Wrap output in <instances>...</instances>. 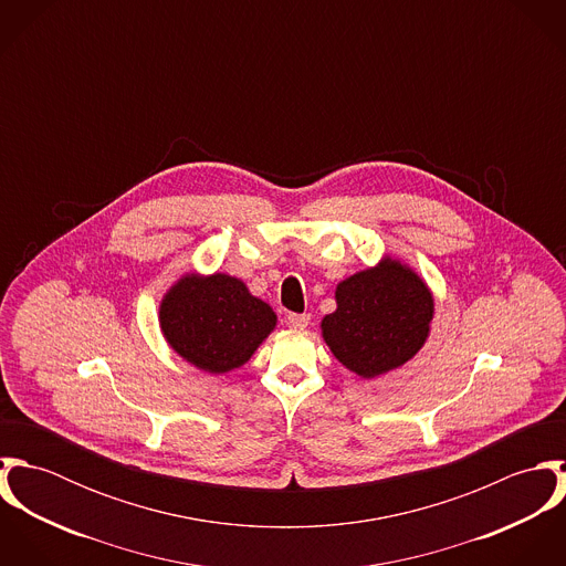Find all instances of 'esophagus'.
Listing matches in <instances>:
<instances>
[{
	"label": "esophagus",
	"mask_w": 566,
	"mask_h": 566,
	"mask_svg": "<svg viewBox=\"0 0 566 566\" xmlns=\"http://www.w3.org/2000/svg\"><path fill=\"white\" fill-rule=\"evenodd\" d=\"M312 321L310 314H290L285 318V323L290 324L292 328H307V324Z\"/></svg>",
	"instance_id": "obj_1"
}]
</instances>
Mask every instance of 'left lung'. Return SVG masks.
<instances>
[{"instance_id":"1","label":"left lung","mask_w":566,"mask_h":566,"mask_svg":"<svg viewBox=\"0 0 566 566\" xmlns=\"http://www.w3.org/2000/svg\"><path fill=\"white\" fill-rule=\"evenodd\" d=\"M337 310L323 318V337L335 359L364 379L409 361L424 344L433 318L427 283L399 259L344 279Z\"/></svg>"}]
</instances>
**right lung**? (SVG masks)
<instances>
[{
    "label": "right lung",
    "mask_w": 566,
    "mask_h": 566,
    "mask_svg": "<svg viewBox=\"0 0 566 566\" xmlns=\"http://www.w3.org/2000/svg\"><path fill=\"white\" fill-rule=\"evenodd\" d=\"M159 323L182 359L222 375L252 357L276 326V314L235 276L185 274L163 296Z\"/></svg>",
    "instance_id": "add662e5"
}]
</instances>
